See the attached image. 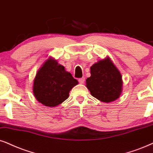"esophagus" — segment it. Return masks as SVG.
Here are the masks:
<instances>
[{
	"label": "esophagus",
	"instance_id": "esophagus-1",
	"mask_svg": "<svg viewBox=\"0 0 153 153\" xmlns=\"http://www.w3.org/2000/svg\"><path fill=\"white\" fill-rule=\"evenodd\" d=\"M85 78H80V79H78V81H79V82L80 83V84H83V83L85 82Z\"/></svg>",
	"mask_w": 153,
	"mask_h": 153
}]
</instances>
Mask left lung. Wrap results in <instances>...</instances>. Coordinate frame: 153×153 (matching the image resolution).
<instances>
[{
    "instance_id": "1",
    "label": "left lung",
    "mask_w": 153,
    "mask_h": 153,
    "mask_svg": "<svg viewBox=\"0 0 153 153\" xmlns=\"http://www.w3.org/2000/svg\"><path fill=\"white\" fill-rule=\"evenodd\" d=\"M90 74L86 80V87L94 97L105 103L119 98L122 92V76L109 56L94 63L90 67Z\"/></svg>"
}]
</instances>
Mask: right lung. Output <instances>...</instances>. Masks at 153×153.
<instances>
[{"label":"right lung","instance_id":"add662e5","mask_svg":"<svg viewBox=\"0 0 153 153\" xmlns=\"http://www.w3.org/2000/svg\"><path fill=\"white\" fill-rule=\"evenodd\" d=\"M78 84L63 65L50 57L36 73L33 94L38 102L46 107H55L67 100L69 92Z\"/></svg>","mask_w":153,"mask_h":153}]
</instances>
